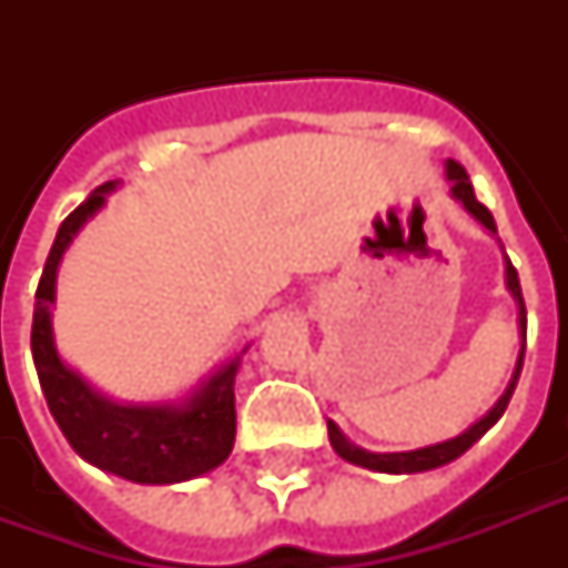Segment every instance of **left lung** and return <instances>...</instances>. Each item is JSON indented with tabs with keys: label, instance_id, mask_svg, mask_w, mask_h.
Listing matches in <instances>:
<instances>
[{
	"label": "left lung",
	"instance_id": "left-lung-1",
	"mask_svg": "<svg viewBox=\"0 0 568 568\" xmlns=\"http://www.w3.org/2000/svg\"><path fill=\"white\" fill-rule=\"evenodd\" d=\"M445 176L450 182V196L463 203L475 221H480L489 230V235L498 239V230H495V217L489 214L484 203H477L475 189H471V182H468V173L463 171V164H457L454 159L445 162ZM504 283H507V292L513 294V301L519 306V338H521V347H519V359H516V368H513V377L504 388V395L495 400V406L484 418H477L468 430H463L459 436L454 439H445V442H436V445H427V448H415V450H395V454H374V450H365L359 445L347 439L345 433L338 430L336 422H327V433H329V445L336 450L338 457L347 459V463H354V466H363V468H372V471H386V475H415V471H430V468H439V466H448L450 459L463 457L471 445H475L480 436H484L489 427H493L498 418L504 415L507 404H510L513 397V388L519 383V374H521V359H525V333H528V315H525V301H521V285H519V274H516V267L507 256H504Z\"/></svg>",
	"mask_w": 568,
	"mask_h": 568
}]
</instances>
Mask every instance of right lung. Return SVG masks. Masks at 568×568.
Instances as JSON below:
<instances>
[{"instance_id":"right-lung-1","label":"right lung","mask_w":568,"mask_h":568,"mask_svg":"<svg viewBox=\"0 0 568 568\" xmlns=\"http://www.w3.org/2000/svg\"><path fill=\"white\" fill-rule=\"evenodd\" d=\"M120 182H105L75 209L49 250L31 324V356L49 413L70 448L91 466L132 484L168 486L194 480L230 457L235 442V374L241 356L214 368L180 400L120 404L61 359L52 333L58 265L82 226L105 205Z\"/></svg>"}]
</instances>
